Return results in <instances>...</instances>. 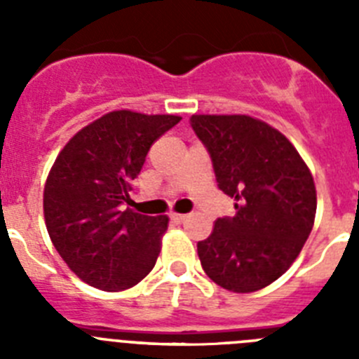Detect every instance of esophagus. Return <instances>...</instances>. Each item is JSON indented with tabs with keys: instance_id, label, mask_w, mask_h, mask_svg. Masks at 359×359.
Here are the masks:
<instances>
[{
	"instance_id": "esophagus-1",
	"label": "esophagus",
	"mask_w": 359,
	"mask_h": 359,
	"mask_svg": "<svg viewBox=\"0 0 359 359\" xmlns=\"http://www.w3.org/2000/svg\"><path fill=\"white\" fill-rule=\"evenodd\" d=\"M170 219L176 221V223H182V221H185L187 219V214H177V212H172V214H170Z\"/></svg>"
}]
</instances>
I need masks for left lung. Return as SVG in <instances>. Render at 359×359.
<instances>
[{"mask_svg": "<svg viewBox=\"0 0 359 359\" xmlns=\"http://www.w3.org/2000/svg\"><path fill=\"white\" fill-rule=\"evenodd\" d=\"M215 180L236 199V215L214 223L198 243L205 273L233 293H253L286 273L316 215L313 174L294 145L248 115H192Z\"/></svg>", "mask_w": 359, "mask_h": 359, "instance_id": "1", "label": "left lung"}]
</instances>
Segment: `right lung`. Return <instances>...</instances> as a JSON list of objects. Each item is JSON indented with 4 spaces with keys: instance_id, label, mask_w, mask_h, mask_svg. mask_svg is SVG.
<instances>
[{
    "instance_id": "1",
    "label": "right lung",
    "mask_w": 359,
    "mask_h": 359,
    "mask_svg": "<svg viewBox=\"0 0 359 359\" xmlns=\"http://www.w3.org/2000/svg\"><path fill=\"white\" fill-rule=\"evenodd\" d=\"M182 116L131 109L106 113L69 138L43 194L46 230L73 273L102 291H123L149 275L169 217L126 208L131 182L154 142Z\"/></svg>"
}]
</instances>
